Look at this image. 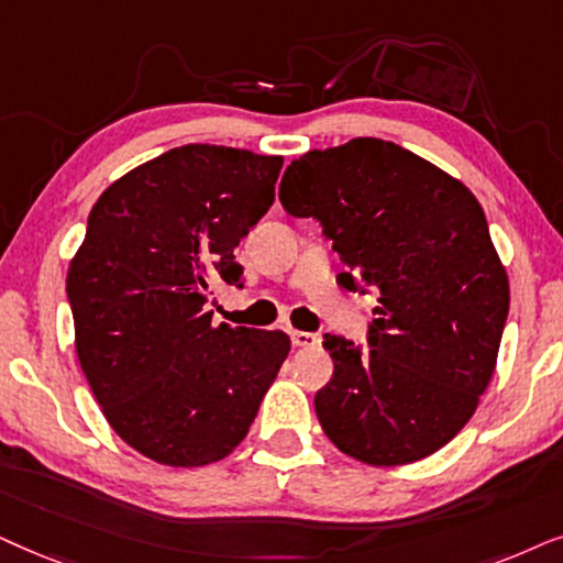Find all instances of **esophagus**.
Here are the masks:
<instances>
[{
	"label": "esophagus",
	"instance_id": "obj_1",
	"mask_svg": "<svg viewBox=\"0 0 563 563\" xmlns=\"http://www.w3.org/2000/svg\"><path fill=\"white\" fill-rule=\"evenodd\" d=\"M290 342H294V347H313V344L319 342V336L311 332H298V329H294V332H290Z\"/></svg>",
	"mask_w": 563,
	"mask_h": 563
}]
</instances>
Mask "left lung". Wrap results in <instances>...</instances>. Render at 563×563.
Returning <instances> with one entry per match:
<instances>
[{
    "instance_id": "obj_1",
    "label": "left lung",
    "mask_w": 563,
    "mask_h": 563,
    "mask_svg": "<svg viewBox=\"0 0 563 563\" xmlns=\"http://www.w3.org/2000/svg\"><path fill=\"white\" fill-rule=\"evenodd\" d=\"M280 203L317 219L347 290H376L368 347L324 334L334 373L313 396L327 438L371 466L451 443L489 386L509 280L486 216L461 179L384 139L290 162Z\"/></svg>"
}]
</instances>
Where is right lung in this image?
<instances>
[{"label": "right lung", "mask_w": 563, "mask_h": 563, "mask_svg": "<svg viewBox=\"0 0 563 563\" xmlns=\"http://www.w3.org/2000/svg\"><path fill=\"white\" fill-rule=\"evenodd\" d=\"M283 156L187 144L100 195L66 294L77 357L123 443L195 468L234 451L288 357L286 332L213 327L211 288H242V236L275 200Z\"/></svg>", "instance_id": "right-lung-1"}]
</instances>
